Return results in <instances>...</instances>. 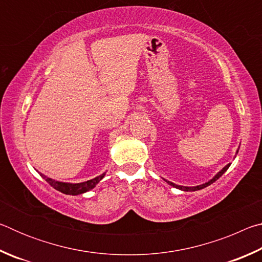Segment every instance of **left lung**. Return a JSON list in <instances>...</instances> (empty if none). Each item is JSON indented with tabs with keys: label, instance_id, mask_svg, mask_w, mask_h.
I'll use <instances>...</instances> for the list:
<instances>
[{
	"label": "left lung",
	"instance_id": "1",
	"mask_svg": "<svg viewBox=\"0 0 262 262\" xmlns=\"http://www.w3.org/2000/svg\"><path fill=\"white\" fill-rule=\"evenodd\" d=\"M237 154H238V151H237ZM229 166H230V164H228L227 166H224L223 168H222V170L219 172V173H217L214 178H212L211 180H209L208 181V183H206V184H202V185H199V186H194V187H187V186H180V185H176V184H173V183H171V181H167V180H165L167 184H170L171 186H173V187H176V188H178V189H181V190H185V192H194V190H199V189H202V188H205V187H207V186H209V185H211L212 183H215V181L220 178V177H222V174L224 173L225 171L228 170L229 168Z\"/></svg>",
	"mask_w": 262,
	"mask_h": 262
}]
</instances>
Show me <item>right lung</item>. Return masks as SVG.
<instances>
[{"label": "right lung", "mask_w": 262, "mask_h": 262, "mask_svg": "<svg viewBox=\"0 0 262 262\" xmlns=\"http://www.w3.org/2000/svg\"><path fill=\"white\" fill-rule=\"evenodd\" d=\"M105 173H103L99 177H96V178L84 181V183H79V184H69V183H61V181H56L53 180L48 177L41 174V177L45 179L48 184H50L53 188H55L59 192L63 193V194H68V195H78L82 193H85L88 190H90L95 187V186L99 183V181L104 178Z\"/></svg>", "instance_id": "1"}]
</instances>
